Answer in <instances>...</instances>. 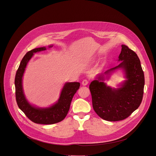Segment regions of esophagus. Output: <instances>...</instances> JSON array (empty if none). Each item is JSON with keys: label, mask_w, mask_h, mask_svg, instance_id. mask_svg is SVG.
Instances as JSON below:
<instances>
[{"label": "esophagus", "mask_w": 156, "mask_h": 156, "mask_svg": "<svg viewBox=\"0 0 156 156\" xmlns=\"http://www.w3.org/2000/svg\"><path fill=\"white\" fill-rule=\"evenodd\" d=\"M89 83V81L87 80H83L82 81V84L83 86H86L87 84H88Z\"/></svg>", "instance_id": "34e87169"}]
</instances>
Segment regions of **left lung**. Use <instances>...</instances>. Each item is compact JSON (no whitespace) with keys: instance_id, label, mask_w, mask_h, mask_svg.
<instances>
[{"instance_id":"left-lung-1","label":"left lung","mask_w":156,"mask_h":156,"mask_svg":"<svg viewBox=\"0 0 156 156\" xmlns=\"http://www.w3.org/2000/svg\"><path fill=\"white\" fill-rule=\"evenodd\" d=\"M117 66L105 72L108 74L114 70L122 68L127 80L119 89H112L101 81L102 76L91 82L89 89L95 112L102 119L110 122L123 120L128 118L140 105L145 85V76L140 61L133 50L122 45Z\"/></svg>"}]
</instances>
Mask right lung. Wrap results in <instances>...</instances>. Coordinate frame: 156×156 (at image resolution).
<instances>
[{"mask_svg":"<svg viewBox=\"0 0 156 156\" xmlns=\"http://www.w3.org/2000/svg\"><path fill=\"white\" fill-rule=\"evenodd\" d=\"M52 46H49L51 47ZM45 47L34 48L28 51L22 58L16 72L14 84L16 100L19 109L31 122L42 125L57 123L63 120L66 117L72 98L80 86V83H67L63 87L58 101L49 108L39 109L30 105L23 93L22 78L28 61L34 53L45 50Z\"/></svg>","mask_w":156,"mask_h":156,"instance_id":"add662e5","label":"right lung"}]
</instances>
